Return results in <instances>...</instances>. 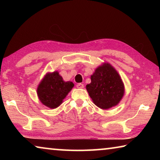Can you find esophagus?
<instances>
[{"label":"esophagus","instance_id":"obj_1","mask_svg":"<svg viewBox=\"0 0 160 160\" xmlns=\"http://www.w3.org/2000/svg\"><path fill=\"white\" fill-rule=\"evenodd\" d=\"M76 87H77L78 88H79V89H82L84 88V85H83V84H82V83H78V84H77Z\"/></svg>","mask_w":160,"mask_h":160}]
</instances>
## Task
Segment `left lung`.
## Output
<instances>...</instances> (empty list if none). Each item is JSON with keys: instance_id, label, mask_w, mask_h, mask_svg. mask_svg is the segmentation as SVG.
I'll use <instances>...</instances> for the list:
<instances>
[{"instance_id": "8db88e82", "label": "left lung", "mask_w": 160, "mask_h": 160, "mask_svg": "<svg viewBox=\"0 0 160 160\" xmlns=\"http://www.w3.org/2000/svg\"><path fill=\"white\" fill-rule=\"evenodd\" d=\"M94 104L102 109L117 105L124 94V85L118 72L104 63L91 75V83L86 85Z\"/></svg>"}]
</instances>
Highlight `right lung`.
<instances>
[{"label":"right lung","instance_id":"obj_1","mask_svg":"<svg viewBox=\"0 0 160 160\" xmlns=\"http://www.w3.org/2000/svg\"><path fill=\"white\" fill-rule=\"evenodd\" d=\"M74 87L70 81L65 82L58 71L48 72L37 88V95L43 104L51 109L61 105Z\"/></svg>","mask_w":160,"mask_h":160}]
</instances>
